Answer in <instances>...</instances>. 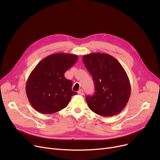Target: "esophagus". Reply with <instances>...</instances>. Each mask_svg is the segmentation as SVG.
Masks as SVG:
<instances>
[{
  "mask_svg": "<svg viewBox=\"0 0 160 160\" xmlns=\"http://www.w3.org/2000/svg\"><path fill=\"white\" fill-rule=\"evenodd\" d=\"M78 93L79 94V95H83V91L82 90V89H80V90H79L78 91Z\"/></svg>",
  "mask_w": 160,
  "mask_h": 160,
  "instance_id": "1",
  "label": "esophagus"
}]
</instances>
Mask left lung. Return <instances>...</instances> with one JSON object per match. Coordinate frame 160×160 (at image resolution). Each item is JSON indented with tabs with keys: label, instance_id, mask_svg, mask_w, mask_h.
<instances>
[{
	"label": "left lung",
	"instance_id": "obj_1",
	"mask_svg": "<svg viewBox=\"0 0 160 160\" xmlns=\"http://www.w3.org/2000/svg\"><path fill=\"white\" fill-rule=\"evenodd\" d=\"M82 60L95 86L94 95L86 98L91 110L104 117L120 113L131 93L130 81L122 66L111 55L98 52L84 55Z\"/></svg>",
	"mask_w": 160,
	"mask_h": 160
}]
</instances>
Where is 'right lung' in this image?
Returning a JSON list of instances; mask_svg holds the SVG:
<instances>
[{"label": "right lung", "mask_w": 160, "mask_h": 160, "mask_svg": "<svg viewBox=\"0 0 160 160\" xmlns=\"http://www.w3.org/2000/svg\"><path fill=\"white\" fill-rule=\"evenodd\" d=\"M78 56L58 53L43 59L31 72L26 93L32 106L41 113L52 114L69 104L72 96V81L64 73L78 60Z\"/></svg>", "instance_id": "1"}]
</instances>
